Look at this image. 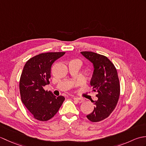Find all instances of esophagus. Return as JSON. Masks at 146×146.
I'll return each mask as SVG.
<instances>
[{
	"label": "esophagus",
	"instance_id": "obj_1",
	"mask_svg": "<svg viewBox=\"0 0 146 146\" xmlns=\"http://www.w3.org/2000/svg\"><path fill=\"white\" fill-rule=\"evenodd\" d=\"M73 100H75L76 102H77L79 104H81V103H82L83 101H84V100H83V98H73Z\"/></svg>",
	"mask_w": 146,
	"mask_h": 146
}]
</instances>
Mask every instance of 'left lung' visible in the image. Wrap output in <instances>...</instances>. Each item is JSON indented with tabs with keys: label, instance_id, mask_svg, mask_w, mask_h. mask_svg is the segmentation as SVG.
<instances>
[{
	"label": "left lung",
	"instance_id": "obj_1",
	"mask_svg": "<svg viewBox=\"0 0 146 146\" xmlns=\"http://www.w3.org/2000/svg\"><path fill=\"white\" fill-rule=\"evenodd\" d=\"M81 54L93 64L94 72L90 80L93 90L98 94L94 110L86 117L93 122H100L110 115L115 108L120 96V84L113 64L105 56L91 51Z\"/></svg>",
	"mask_w": 146,
	"mask_h": 146
}]
</instances>
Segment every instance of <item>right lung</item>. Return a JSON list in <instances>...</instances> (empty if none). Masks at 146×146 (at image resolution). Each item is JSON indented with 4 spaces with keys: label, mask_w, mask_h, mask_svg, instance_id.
Segmentation results:
<instances>
[{
    "label": "right lung",
    "mask_w": 146,
    "mask_h": 146,
    "mask_svg": "<svg viewBox=\"0 0 146 146\" xmlns=\"http://www.w3.org/2000/svg\"><path fill=\"white\" fill-rule=\"evenodd\" d=\"M64 54V52L41 53L29 59L24 65L19 82L21 100L37 120L51 119L64 100L63 96L56 97L43 88L49 84L52 63Z\"/></svg>",
    "instance_id": "1"
}]
</instances>
